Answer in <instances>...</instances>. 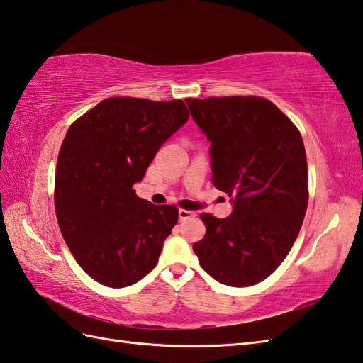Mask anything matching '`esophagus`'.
Listing matches in <instances>:
<instances>
[{"mask_svg":"<svg viewBox=\"0 0 363 363\" xmlns=\"http://www.w3.org/2000/svg\"><path fill=\"white\" fill-rule=\"evenodd\" d=\"M195 217V212L194 211H186V209H181L179 211V220H189V218H194Z\"/></svg>","mask_w":363,"mask_h":363,"instance_id":"1","label":"esophagus"}]
</instances>
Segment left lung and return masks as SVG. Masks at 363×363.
<instances>
[{"mask_svg":"<svg viewBox=\"0 0 363 363\" xmlns=\"http://www.w3.org/2000/svg\"><path fill=\"white\" fill-rule=\"evenodd\" d=\"M190 115L211 142L212 182L233 213H201L194 245L206 273L230 287L267 279L287 257L307 209V159L295 125L265 98H187Z\"/></svg>","mask_w":363,"mask_h":363,"instance_id":"left-lung-1","label":"left lung"}]
</instances>
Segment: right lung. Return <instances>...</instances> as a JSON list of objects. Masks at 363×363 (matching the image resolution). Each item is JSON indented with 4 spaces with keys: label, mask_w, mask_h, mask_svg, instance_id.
I'll list each match as a JSON object with an SVG mask.
<instances>
[{
    "label": "right lung",
    "mask_w": 363,
    "mask_h": 363,
    "mask_svg": "<svg viewBox=\"0 0 363 363\" xmlns=\"http://www.w3.org/2000/svg\"><path fill=\"white\" fill-rule=\"evenodd\" d=\"M187 120L182 99L115 96L68 129L57 157L56 217L76 262L106 287L133 285L157 264L177 209L154 206L133 187Z\"/></svg>",
    "instance_id": "obj_1"
}]
</instances>
